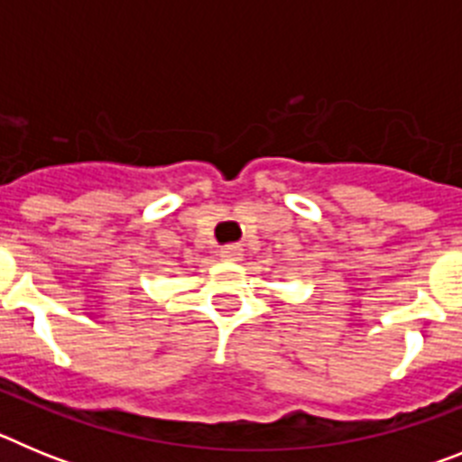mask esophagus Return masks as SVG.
<instances>
[{
    "label": "esophagus",
    "instance_id": "1",
    "mask_svg": "<svg viewBox=\"0 0 462 462\" xmlns=\"http://www.w3.org/2000/svg\"><path fill=\"white\" fill-rule=\"evenodd\" d=\"M219 256L224 261H240L243 259V250H240V245H226V247H222Z\"/></svg>",
    "mask_w": 462,
    "mask_h": 462
}]
</instances>
